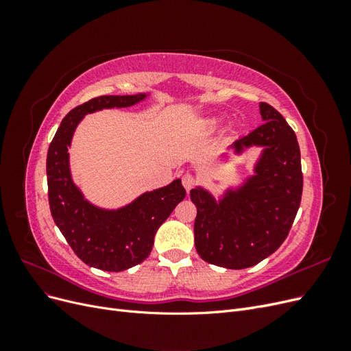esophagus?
I'll use <instances>...</instances> for the list:
<instances>
[{
  "label": "esophagus",
  "instance_id": "1",
  "mask_svg": "<svg viewBox=\"0 0 351 351\" xmlns=\"http://www.w3.org/2000/svg\"><path fill=\"white\" fill-rule=\"evenodd\" d=\"M182 183H183L184 189H186L187 192H189V190L195 186V183H196V178H195L192 174H184V176H183V178H182Z\"/></svg>",
  "mask_w": 351,
  "mask_h": 351
}]
</instances>
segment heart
Masks as SVG:
<instances>
[{
	"mask_svg": "<svg viewBox=\"0 0 351 351\" xmlns=\"http://www.w3.org/2000/svg\"><path fill=\"white\" fill-rule=\"evenodd\" d=\"M217 124V120H210L209 121V125H215Z\"/></svg>",
	"mask_w": 351,
	"mask_h": 351,
	"instance_id": "obj_1",
	"label": "heart"
}]
</instances>
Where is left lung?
Returning <instances> with one entry per match:
<instances>
[{
    "label": "left lung",
    "mask_w": 351,
    "mask_h": 351,
    "mask_svg": "<svg viewBox=\"0 0 351 351\" xmlns=\"http://www.w3.org/2000/svg\"><path fill=\"white\" fill-rule=\"evenodd\" d=\"M259 110L263 124L230 146L236 155L262 147L253 176L218 199L202 186L190 190L197 209L199 256L227 269L250 268L277 250L300 206L303 174L295 133L269 104L261 102Z\"/></svg>",
    "instance_id": "1"
}]
</instances>
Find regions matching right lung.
I'll list each match as a JSON object with an SVG mask.
<instances>
[{"instance_id": "add662e5", "label": "right lung", "mask_w": 351, "mask_h": 351, "mask_svg": "<svg viewBox=\"0 0 351 351\" xmlns=\"http://www.w3.org/2000/svg\"><path fill=\"white\" fill-rule=\"evenodd\" d=\"M149 93L104 95L73 108L62 119L47 155L51 215L70 247L92 268L120 272L142 263L152 250L158 228L186 197L182 180L145 192L119 209H105L84 197L73 182L69 147L86 114L127 108Z\"/></svg>"}]
</instances>
